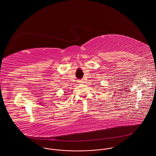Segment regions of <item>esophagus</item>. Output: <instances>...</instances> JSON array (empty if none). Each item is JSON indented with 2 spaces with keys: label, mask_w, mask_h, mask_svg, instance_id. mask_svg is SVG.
<instances>
[{
  "label": "esophagus",
  "mask_w": 156,
  "mask_h": 156,
  "mask_svg": "<svg viewBox=\"0 0 156 156\" xmlns=\"http://www.w3.org/2000/svg\"><path fill=\"white\" fill-rule=\"evenodd\" d=\"M78 82H79V83H82L83 82V80H78Z\"/></svg>",
  "instance_id": "1"
}]
</instances>
